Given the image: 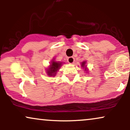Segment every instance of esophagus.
Returning <instances> with one entry per match:
<instances>
[{"mask_svg":"<svg viewBox=\"0 0 130 130\" xmlns=\"http://www.w3.org/2000/svg\"><path fill=\"white\" fill-rule=\"evenodd\" d=\"M67 61H68V62L69 63L73 64L74 62V58L73 57H68V59H67Z\"/></svg>","mask_w":130,"mask_h":130,"instance_id":"34e87169","label":"esophagus"}]
</instances>
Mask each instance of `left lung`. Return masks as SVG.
I'll return each instance as SVG.
<instances>
[{
  "label": "left lung",
  "instance_id": "8db88e82",
  "mask_svg": "<svg viewBox=\"0 0 130 130\" xmlns=\"http://www.w3.org/2000/svg\"><path fill=\"white\" fill-rule=\"evenodd\" d=\"M86 61H84V62H82L81 67H83V68H84V71H87V67H86L87 66H86Z\"/></svg>",
  "mask_w": 130,
  "mask_h": 130
}]
</instances>
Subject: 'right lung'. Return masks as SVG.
<instances>
[{
  "instance_id": "obj_1",
  "label": "right lung",
  "mask_w": 130,
  "mask_h": 130,
  "mask_svg": "<svg viewBox=\"0 0 130 130\" xmlns=\"http://www.w3.org/2000/svg\"><path fill=\"white\" fill-rule=\"evenodd\" d=\"M62 63L61 62H58V61L54 60V59L51 62L50 65L49 66L48 68H47L46 73H47V76H55L56 75L57 72L59 71L60 67L62 66Z\"/></svg>"
}]
</instances>
